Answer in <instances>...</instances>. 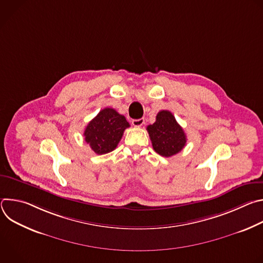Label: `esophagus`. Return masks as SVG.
I'll return each mask as SVG.
<instances>
[{
    "instance_id": "esophagus-1",
    "label": "esophagus",
    "mask_w": 263,
    "mask_h": 263,
    "mask_svg": "<svg viewBox=\"0 0 263 263\" xmlns=\"http://www.w3.org/2000/svg\"><path fill=\"white\" fill-rule=\"evenodd\" d=\"M144 124V120L143 119H138V120H133L132 121V125L134 127H141Z\"/></svg>"
}]
</instances>
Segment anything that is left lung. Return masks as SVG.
<instances>
[{
	"instance_id": "8db88e82",
	"label": "left lung",
	"mask_w": 263,
	"mask_h": 263,
	"mask_svg": "<svg viewBox=\"0 0 263 263\" xmlns=\"http://www.w3.org/2000/svg\"><path fill=\"white\" fill-rule=\"evenodd\" d=\"M155 152L163 157H171L181 152L186 144V135L182 127L168 110H161L156 122L146 127Z\"/></svg>"
}]
</instances>
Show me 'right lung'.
Segmentation results:
<instances>
[{
	"label": "right lung",
	"instance_id": "1",
	"mask_svg": "<svg viewBox=\"0 0 263 263\" xmlns=\"http://www.w3.org/2000/svg\"><path fill=\"white\" fill-rule=\"evenodd\" d=\"M130 125L114 108H104L84 130L85 141L98 155L107 154L118 146L124 131Z\"/></svg>",
	"mask_w": 263,
	"mask_h": 263
}]
</instances>
